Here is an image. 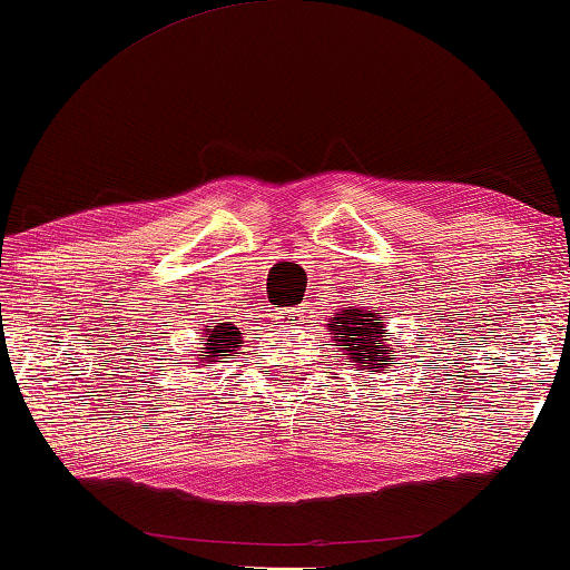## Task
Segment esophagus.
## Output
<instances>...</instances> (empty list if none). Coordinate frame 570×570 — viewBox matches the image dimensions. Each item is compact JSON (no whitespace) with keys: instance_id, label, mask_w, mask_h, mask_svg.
Segmentation results:
<instances>
[{"instance_id":"34e87169","label":"esophagus","mask_w":570,"mask_h":570,"mask_svg":"<svg viewBox=\"0 0 570 570\" xmlns=\"http://www.w3.org/2000/svg\"><path fill=\"white\" fill-rule=\"evenodd\" d=\"M282 320H286V322H302V309H299V306H294V309H284L282 312Z\"/></svg>"}]
</instances>
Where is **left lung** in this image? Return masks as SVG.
I'll list each match as a JSON object with an SVG mask.
<instances>
[{
  "label": "left lung",
  "mask_w": 570,
  "mask_h": 570,
  "mask_svg": "<svg viewBox=\"0 0 570 570\" xmlns=\"http://www.w3.org/2000/svg\"><path fill=\"white\" fill-rule=\"evenodd\" d=\"M330 334L337 337L334 342L345 352L347 360L363 370H370V373L399 365V360H395L399 342H387L391 332L385 330L383 317L375 309L367 312L345 306L330 320Z\"/></svg>",
  "instance_id": "8db88e82"
}]
</instances>
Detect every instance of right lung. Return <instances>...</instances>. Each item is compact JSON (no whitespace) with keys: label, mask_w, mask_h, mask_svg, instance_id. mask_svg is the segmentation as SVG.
Segmentation results:
<instances>
[{"label":"right lung","mask_w":570,"mask_h":570,"mask_svg":"<svg viewBox=\"0 0 570 570\" xmlns=\"http://www.w3.org/2000/svg\"><path fill=\"white\" fill-rule=\"evenodd\" d=\"M240 345V332L233 322H215L213 327L203 330L200 347H197V360L200 363H220L225 352H233V347Z\"/></svg>","instance_id":"obj_1"}]
</instances>
